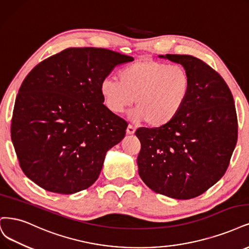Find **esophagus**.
I'll use <instances>...</instances> for the list:
<instances>
[{"mask_svg": "<svg viewBox=\"0 0 249 249\" xmlns=\"http://www.w3.org/2000/svg\"><path fill=\"white\" fill-rule=\"evenodd\" d=\"M135 131H136V127L135 126H133L131 124L127 125V127H126V134L127 135H133L135 133Z\"/></svg>", "mask_w": 249, "mask_h": 249, "instance_id": "esophagus-1", "label": "esophagus"}]
</instances>
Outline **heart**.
Wrapping results in <instances>:
<instances>
[{"label": "heart", "mask_w": 249, "mask_h": 249, "mask_svg": "<svg viewBox=\"0 0 249 249\" xmlns=\"http://www.w3.org/2000/svg\"><path fill=\"white\" fill-rule=\"evenodd\" d=\"M118 79L106 78L100 92L106 107L122 113L134 104L131 112L136 121H146L153 127L170 124L183 108L191 82L182 67L150 58H142L124 67Z\"/></svg>", "instance_id": "obj_1"}]
</instances>
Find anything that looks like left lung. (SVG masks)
Here are the masks:
<instances>
[{
    "mask_svg": "<svg viewBox=\"0 0 249 249\" xmlns=\"http://www.w3.org/2000/svg\"><path fill=\"white\" fill-rule=\"evenodd\" d=\"M180 64L191 88L183 108L170 124L140 127L139 175L150 190L177 200L193 199L224 176L238 138L234 99L221 76L186 54L159 55Z\"/></svg>",
    "mask_w": 249,
    "mask_h": 249,
    "instance_id": "8db88e82",
    "label": "left lung"
}]
</instances>
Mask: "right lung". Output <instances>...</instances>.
Instances as JSON below:
<instances>
[{"label":"right lung","mask_w":249,"mask_h":249,"mask_svg":"<svg viewBox=\"0 0 249 249\" xmlns=\"http://www.w3.org/2000/svg\"><path fill=\"white\" fill-rule=\"evenodd\" d=\"M132 56L68 48L25 77L15 100L11 139L23 173L44 190L70 195L98 179L106 152L127 124L103 104L100 84Z\"/></svg>","instance_id":"obj_1"}]
</instances>
